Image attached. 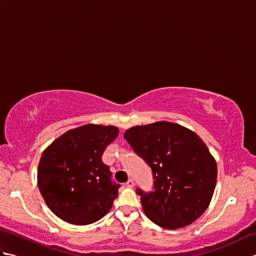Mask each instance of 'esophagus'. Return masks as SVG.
I'll return each instance as SVG.
<instances>
[{"label":"esophagus","mask_w":256,"mask_h":256,"mask_svg":"<svg viewBox=\"0 0 256 256\" xmlns=\"http://www.w3.org/2000/svg\"><path fill=\"white\" fill-rule=\"evenodd\" d=\"M125 184H126L128 188H133L134 187V180H133V179H128V182Z\"/></svg>","instance_id":"obj_1"}]
</instances>
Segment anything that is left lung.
Returning a JSON list of instances; mask_svg holds the SVG:
<instances>
[{
    "label": "left lung",
    "instance_id": "1",
    "mask_svg": "<svg viewBox=\"0 0 256 256\" xmlns=\"http://www.w3.org/2000/svg\"><path fill=\"white\" fill-rule=\"evenodd\" d=\"M154 175V192L140 188L148 218L164 229L187 226L208 208L216 184V162L197 134L160 121L136 125L124 133Z\"/></svg>",
    "mask_w": 256,
    "mask_h": 256
}]
</instances>
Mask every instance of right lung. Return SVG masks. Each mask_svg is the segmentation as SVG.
<instances>
[{"label":"right lung","instance_id":"1","mask_svg":"<svg viewBox=\"0 0 256 256\" xmlns=\"http://www.w3.org/2000/svg\"><path fill=\"white\" fill-rule=\"evenodd\" d=\"M118 134L112 125L86 124L64 133L42 152L38 188L58 218L86 226L111 210L121 186L112 182L102 155Z\"/></svg>","mask_w":256,"mask_h":256}]
</instances>
